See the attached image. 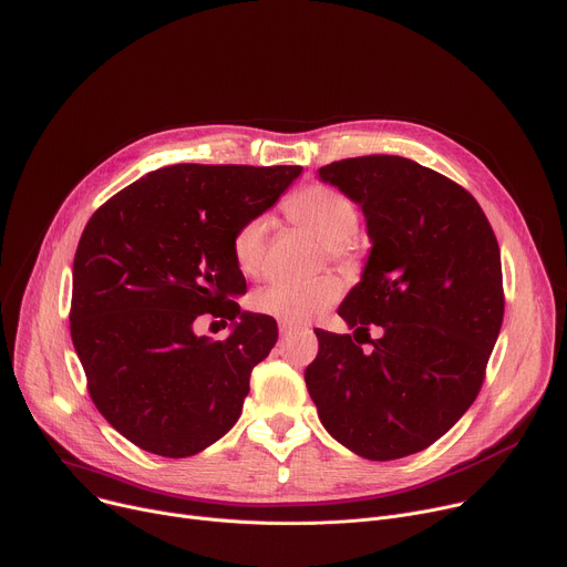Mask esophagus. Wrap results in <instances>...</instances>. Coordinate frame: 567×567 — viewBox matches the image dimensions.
Masks as SVG:
<instances>
[{
	"label": "esophagus",
	"instance_id": "esophagus-1",
	"mask_svg": "<svg viewBox=\"0 0 567 567\" xmlns=\"http://www.w3.org/2000/svg\"><path fill=\"white\" fill-rule=\"evenodd\" d=\"M291 330H293L291 326H287V323H280V337H282V339H285V337H289V334H291Z\"/></svg>",
	"mask_w": 567,
	"mask_h": 567
}]
</instances>
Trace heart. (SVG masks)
Wrapping results in <instances>:
<instances>
[{"instance_id": "obj_1", "label": "heart", "mask_w": 567, "mask_h": 567, "mask_svg": "<svg viewBox=\"0 0 567 567\" xmlns=\"http://www.w3.org/2000/svg\"><path fill=\"white\" fill-rule=\"evenodd\" d=\"M282 210L293 226L326 241V250L332 260L350 265L357 257L352 233L359 224V210L354 200L341 189L321 183L307 185L285 200ZM267 228V219H250L233 237L235 265L248 278L260 276L265 267ZM339 293L341 285L334 276H319L300 285H269L255 293L252 305L257 312L269 315L280 323L302 326L330 307Z\"/></svg>"}]
</instances>
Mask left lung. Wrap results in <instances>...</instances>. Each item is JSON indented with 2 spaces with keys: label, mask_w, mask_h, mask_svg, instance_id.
<instances>
[{
  "label": "left lung",
  "mask_w": 567,
  "mask_h": 567,
  "mask_svg": "<svg viewBox=\"0 0 567 567\" xmlns=\"http://www.w3.org/2000/svg\"><path fill=\"white\" fill-rule=\"evenodd\" d=\"M319 178L362 208L373 248L337 310L354 332L315 330L307 391L330 436L354 454L421 452L482 389L504 317L497 239L471 192L409 158H348ZM371 324L383 337L364 353Z\"/></svg>",
  "instance_id": "1"
}]
</instances>
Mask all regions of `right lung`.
<instances>
[{
  "label": "right lung",
  "instance_id": "right-lung-1",
  "mask_svg": "<svg viewBox=\"0 0 567 567\" xmlns=\"http://www.w3.org/2000/svg\"><path fill=\"white\" fill-rule=\"evenodd\" d=\"M300 172L174 165L90 217L74 255L70 332L92 402L137 447L183 458L237 423L278 326L233 300L246 293L233 237ZM200 313L230 320L229 339L198 338Z\"/></svg>",
  "mask_w": 567,
  "mask_h": 567
}]
</instances>
